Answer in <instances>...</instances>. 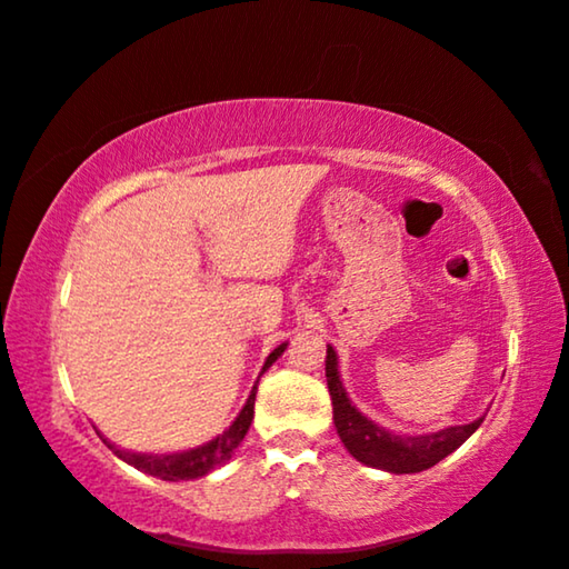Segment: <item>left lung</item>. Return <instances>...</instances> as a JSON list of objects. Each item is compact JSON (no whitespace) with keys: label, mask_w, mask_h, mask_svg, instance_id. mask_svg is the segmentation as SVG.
<instances>
[{"label":"left lung","mask_w":569,"mask_h":569,"mask_svg":"<svg viewBox=\"0 0 569 569\" xmlns=\"http://www.w3.org/2000/svg\"><path fill=\"white\" fill-rule=\"evenodd\" d=\"M326 381H329L331 403H333V423L339 429L343 447L351 451L353 459L373 469H387L393 475H413L435 467L437 461L449 457L479 429L481 419L461 427L441 429L437 435L421 437H401L393 431L379 427V423L361 417V411L351 407L346 389L339 379V363L336 351L326 349Z\"/></svg>","instance_id":"1"}]
</instances>
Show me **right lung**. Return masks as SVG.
Returning <instances> with one entry per match:
<instances>
[{
    "mask_svg": "<svg viewBox=\"0 0 569 569\" xmlns=\"http://www.w3.org/2000/svg\"><path fill=\"white\" fill-rule=\"evenodd\" d=\"M283 349H286V343H281L278 349L271 351V356H268L266 363H263V371L278 359V356L283 353ZM256 391H258V387H253V391H250L246 407L240 409L236 421L230 423L223 435L216 437L213 441H208V445H203V447H198V449L180 451V455H140V451H124L120 447H114V445H110L108 439H102V441L108 445V449H112V455H118L122 461H128V465H132L134 469L146 471V475L168 479V481L206 477L210 469L226 465V461L233 457L236 447L240 445V441H243L250 421H253Z\"/></svg>",
    "mask_w": 569,
    "mask_h": 569,
    "instance_id": "right-lung-1",
    "label": "right lung"
}]
</instances>
